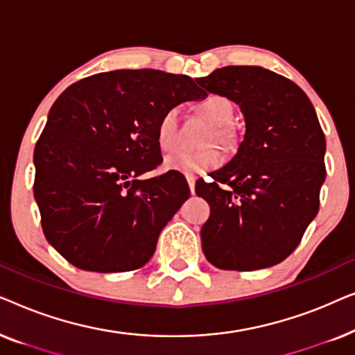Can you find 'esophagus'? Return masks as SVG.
I'll return each instance as SVG.
<instances>
[{
  "mask_svg": "<svg viewBox=\"0 0 355 355\" xmlns=\"http://www.w3.org/2000/svg\"><path fill=\"white\" fill-rule=\"evenodd\" d=\"M186 179H187L189 189H191V192L193 193V192H196V181H197V178H196V176H193V174H187V176H186Z\"/></svg>",
  "mask_w": 355,
  "mask_h": 355,
  "instance_id": "esophagus-1",
  "label": "esophagus"
}]
</instances>
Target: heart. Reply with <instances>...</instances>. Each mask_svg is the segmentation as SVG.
I'll return each instance as SVG.
<instances>
[{"label":"heart","instance_id":"b5f03b06","mask_svg":"<svg viewBox=\"0 0 355 355\" xmlns=\"http://www.w3.org/2000/svg\"><path fill=\"white\" fill-rule=\"evenodd\" d=\"M197 111L208 123L215 125V132L211 139H216L223 145H230L234 140V129L230 123L234 116L232 103L226 96L208 95L197 105ZM157 140L159 148L164 152H171L178 147L179 142V111L178 108L168 110L162 116L157 125ZM221 153L218 148H207L202 152H178L164 159V168L169 171L184 174H200L220 166Z\"/></svg>","mask_w":355,"mask_h":355}]
</instances>
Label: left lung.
Segmentation results:
<instances>
[{"instance_id":"8db88e82","label":"left lung","mask_w":355,"mask_h":355,"mask_svg":"<svg viewBox=\"0 0 355 355\" xmlns=\"http://www.w3.org/2000/svg\"><path fill=\"white\" fill-rule=\"evenodd\" d=\"M196 80L239 105L245 121L234 158L196 184L210 205L203 254L221 270L268 268L293 254L318 213L322 125L299 85L260 66H226Z\"/></svg>"}]
</instances>
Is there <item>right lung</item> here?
Masks as SVG:
<instances>
[{
	"mask_svg": "<svg viewBox=\"0 0 355 355\" xmlns=\"http://www.w3.org/2000/svg\"><path fill=\"white\" fill-rule=\"evenodd\" d=\"M207 94L191 77L119 69L82 79L53 103L37 140L35 196L46 241L77 268L130 271L152 259L159 232L191 196L162 164L157 125Z\"/></svg>",
	"mask_w": 355,
	"mask_h": 355,
	"instance_id": "obj_1",
	"label": "right lung"
}]
</instances>
